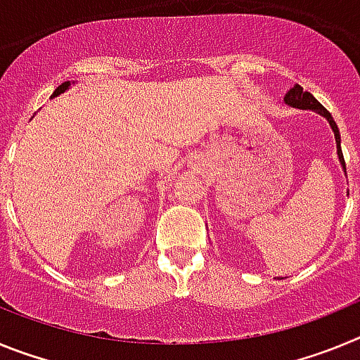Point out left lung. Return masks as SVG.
<instances>
[{"label": "left lung", "mask_w": 360, "mask_h": 360, "mask_svg": "<svg viewBox=\"0 0 360 360\" xmlns=\"http://www.w3.org/2000/svg\"><path fill=\"white\" fill-rule=\"evenodd\" d=\"M285 104L290 108H297V110H311L316 111V113H319L321 117H324V119L328 120L330 128H332L333 131V136H335V144H337V157H339V162H341V167L342 171L346 173V164H345V157H342V149H341V133H339V128H337L335 120H333V117L330 115L328 111H326V108L323 106V104L317 101L316 97L311 94H308V91H304L303 88L299 84H295L294 88H292L290 91H288L287 95H285Z\"/></svg>", "instance_id": "1"}]
</instances>
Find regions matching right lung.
I'll list each match as a JSON object with an SVG mask.
<instances>
[{"label":"right lung","instance_id":"add662e5","mask_svg":"<svg viewBox=\"0 0 360 360\" xmlns=\"http://www.w3.org/2000/svg\"><path fill=\"white\" fill-rule=\"evenodd\" d=\"M72 84H75V82H70V81H66V82H63V84H59V86H57V90L53 91V95H52V97H57V95L65 94V91L68 90V88H70V86H72Z\"/></svg>","mask_w":360,"mask_h":360}]
</instances>
